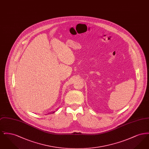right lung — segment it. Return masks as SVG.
<instances>
[{"instance_id": "1", "label": "right lung", "mask_w": 149, "mask_h": 149, "mask_svg": "<svg viewBox=\"0 0 149 149\" xmlns=\"http://www.w3.org/2000/svg\"><path fill=\"white\" fill-rule=\"evenodd\" d=\"M54 112H53V113H54Z\"/></svg>"}]
</instances>
